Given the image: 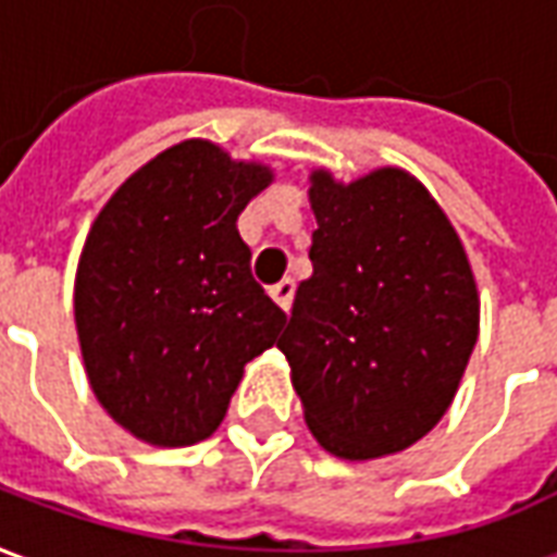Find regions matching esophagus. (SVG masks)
<instances>
[{"label": "esophagus", "mask_w": 557, "mask_h": 557, "mask_svg": "<svg viewBox=\"0 0 557 557\" xmlns=\"http://www.w3.org/2000/svg\"><path fill=\"white\" fill-rule=\"evenodd\" d=\"M271 298L283 307V310H289L292 298H295V280H280L277 286H271Z\"/></svg>", "instance_id": "obj_1"}]
</instances>
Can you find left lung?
<instances>
[{
    "mask_svg": "<svg viewBox=\"0 0 557 557\" xmlns=\"http://www.w3.org/2000/svg\"><path fill=\"white\" fill-rule=\"evenodd\" d=\"M313 274L277 349L313 438L351 462L406 450L450 409L480 331L466 247L411 172H310Z\"/></svg>",
    "mask_w": 557,
    "mask_h": 557,
    "instance_id": "obj_1",
    "label": "left lung"
}]
</instances>
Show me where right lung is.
<instances>
[{"label": "right lung", "mask_w": 557, "mask_h": 557, "mask_svg": "<svg viewBox=\"0 0 557 557\" xmlns=\"http://www.w3.org/2000/svg\"><path fill=\"white\" fill-rule=\"evenodd\" d=\"M274 182L259 160L184 139L122 182L91 223L74 319L107 414L154 447L206 442L286 313L250 274L238 214Z\"/></svg>", "instance_id": "right-lung-1"}]
</instances>
